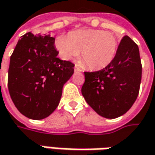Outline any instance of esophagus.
Returning a JSON list of instances; mask_svg holds the SVG:
<instances>
[{"label":"esophagus","instance_id":"obj_1","mask_svg":"<svg viewBox=\"0 0 155 155\" xmlns=\"http://www.w3.org/2000/svg\"><path fill=\"white\" fill-rule=\"evenodd\" d=\"M74 71H75V72H81V69L78 67L77 65H75V67H74Z\"/></svg>","mask_w":155,"mask_h":155}]
</instances>
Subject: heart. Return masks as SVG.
Segmentation results:
<instances>
[{"mask_svg":"<svg viewBox=\"0 0 155 155\" xmlns=\"http://www.w3.org/2000/svg\"><path fill=\"white\" fill-rule=\"evenodd\" d=\"M56 49L62 58L69 60L79 56L82 64L93 70L107 67L114 60L117 51V39L113 33L102 30H77L56 40Z\"/></svg>","mask_w":155,"mask_h":155,"instance_id":"heart-1","label":"heart"}]
</instances>
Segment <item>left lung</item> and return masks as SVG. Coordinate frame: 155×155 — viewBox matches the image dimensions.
<instances>
[{"instance_id":"obj_1","label":"left lung","mask_w":155,"mask_h":155,"mask_svg":"<svg viewBox=\"0 0 155 155\" xmlns=\"http://www.w3.org/2000/svg\"><path fill=\"white\" fill-rule=\"evenodd\" d=\"M81 87L84 99L105 118H117L126 113L135 103L141 80L139 48L130 37L124 36L114 60L96 72H85Z\"/></svg>"}]
</instances>
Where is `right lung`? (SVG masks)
I'll return each instance as SVG.
<instances>
[{"label": "right lung", "mask_w": 155, "mask_h": 155, "mask_svg": "<svg viewBox=\"0 0 155 155\" xmlns=\"http://www.w3.org/2000/svg\"><path fill=\"white\" fill-rule=\"evenodd\" d=\"M55 38L27 32L16 45L8 69V91L19 111L44 119L56 109L64 84L74 74L71 61L57 57Z\"/></svg>", "instance_id": "add662e5"}]
</instances>
